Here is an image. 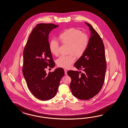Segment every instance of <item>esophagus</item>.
Wrapping results in <instances>:
<instances>
[{"instance_id":"obj_1","label":"esophagus","mask_w":128,"mask_h":128,"mask_svg":"<svg viewBox=\"0 0 128 128\" xmlns=\"http://www.w3.org/2000/svg\"><path fill=\"white\" fill-rule=\"evenodd\" d=\"M64 71H65V75H67L68 74H67V70L66 69H64Z\"/></svg>"}]
</instances>
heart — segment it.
Here are the masks:
<instances>
[{
    "label": "heart",
    "instance_id": "1",
    "mask_svg": "<svg viewBox=\"0 0 128 128\" xmlns=\"http://www.w3.org/2000/svg\"><path fill=\"white\" fill-rule=\"evenodd\" d=\"M58 39L63 45L68 46V56H61L56 60L57 65L63 68H68L75 61L74 55L80 58L86 52L90 42L88 35L82 33L79 29L71 28L66 29L59 35ZM50 52L57 56L59 54V44L52 40L49 44Z\"/></svg>",
    "mask_w": 128,
    "mask_h": 128
}]
</instances>
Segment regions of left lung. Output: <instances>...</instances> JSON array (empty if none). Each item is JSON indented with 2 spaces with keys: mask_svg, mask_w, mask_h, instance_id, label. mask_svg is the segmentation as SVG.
<instances>
[{
  "mask_svg": "<svg viewBox=\"0 0 128 128\" xmlns=\"http://www.w3.org/2000/svg\"><path fill=\"white\" fill-rule=\"evenodd\" d=\"M91 32L86 52L74 64L84 73L69 70L70 86L73 96L83 100H89L100 91L104 85L107 65L104 46L100 36L91 24L85 22Z\"/></svg>",
  "mask_w": 128,
  "mask_h": 128,
  "instance_id": "obj_1",
  "label": "left lung"
}]
</instances>
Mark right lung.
Returning a JSON list of instances; mask_svg holds the SVG:
<instances>
[{
    "label": "right lung",
    "mask_w": 128,
    "mask_h": 128,
    "mask_svg": "<svg viewBox=\"0 0 128 128\" xmlns=\"http://www.w3.org/2000/svg\"><path fill=\"white\" fill-rule=\"evenodd\" d=\"M59 25L40 23L36 25L28 38L23 52V74L32 93L42 100L55 96L60 80L65 72L62 68L47 74L46 68H53L55 63L49 50L48 35Z\"/></svg>",
    "instance_id": "right-lung-1"
}]
</instances>
